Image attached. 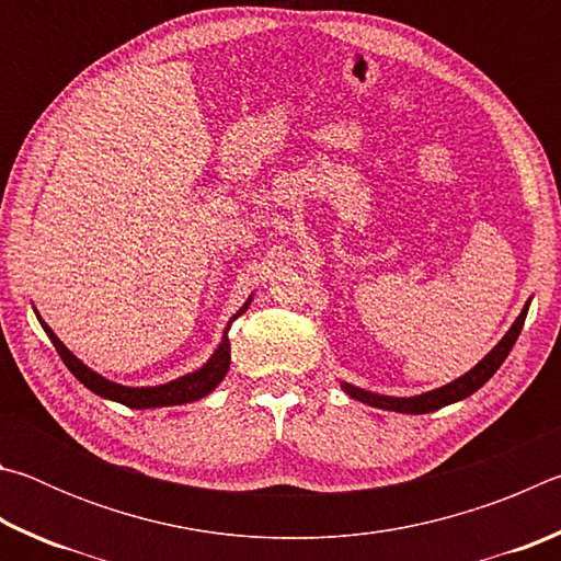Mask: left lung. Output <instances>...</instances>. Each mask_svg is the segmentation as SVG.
I'll use <instances>...</instances> for the list:
<instances>
[{
    "instance_id": "8db88e82",
    "label": "left lung",
    "mask_w": 561,
    "mask_h": 561,
    "mask_svg": "<svg viewBox=\"0 0 561 561\" xmlns=\"http://www.w3.org/2000/svg\"><path fill=\"white\" fill-rule=\"evenodd\" d=\"M527 309H529V301H527V307L522 309V314L517 317L515 324H512V329L505 334V339H502L500 344L492 348L478 366L472 368V371L460 376L458 381H453L448 386L435 388V391H431V393L413 396V398H388V396L368 393V391H364V388H356V386H348V383H341V386H344V391L351 398H356V401H360V403H368L374 408H383V411H398V413L421 415V413L438 411V408L450 405L455 401H462V398H468V396L478 391L482 383H488L492 374H495L497 368L502 366V360L510 356V351H512V346H515V341H517L519 331H522V324H525V319H527Z\"/></svg>"
}]
</instances>
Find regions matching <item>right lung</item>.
<instances>
[{"mask_svg":"<svg viewBox=\"0 0 561 561\" xmlns=\"http://www.w3.org/2000/svg\"><path fill=\"white\" fill-rule=\"evenodd\" d=\"M247 307H250V301L244 304V307L237 311V314L232 317V321L244 314ZM42 321V319H39ZM230 321V324H232ZM42 327L46 331V336L51 339L54 348L59 351L61 360L66 364V368L79 378V381L89 388V391H93L101 398H111V401H118L123 405L128 408H160V405H183V403H190V401H197V398H203L213 391V388L222 381L227 368H230V339H227V334L222 336V344L220 348L215 351L213 358L207 360V364L201 368V371L195 374H187L183 378H178V381H170L165 386H156V388H128V386H121V383H113V381H106V378L93 374L89 366H83L79 358H76L69 348H66L59 339L54 336V331L44 324Z\"/></svg>","mask_w":561,"mask_h":561,"instance_id":"1","label":"right lung"}]
</instances>
